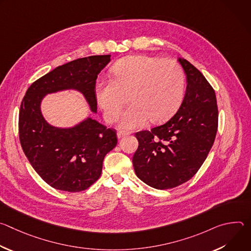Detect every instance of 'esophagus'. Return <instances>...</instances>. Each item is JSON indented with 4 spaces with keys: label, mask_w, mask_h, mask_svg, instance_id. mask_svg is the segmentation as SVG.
Returning <instances> with one entry per match:
<instances>
[{
    "label": "esophagus",
    "mask_w": 251,
    "mask_h": 251,
    "mask_svg": "<svg viewBox=\"0 0 251 251\" xmlns=\"http://www.w3.org/2000/svg\"><path fill=\"white\" fill-rule=\"evenodd\" d=\"M128 135H130V132H128V131H118V132H117V138H118V139L123 138V137L128 136Z\"/></svg>",
    "instance_id": "esophagus-1"
}]
</instances>
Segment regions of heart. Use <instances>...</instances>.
<instances>
[{
	"instance_id": "1",
	"label": "heart",
	"mask_w": 251,
	"mask_h": 251,
	"mask_svg": "<svg viewBox=\"0 0 251 251\" xmlns=\"http://www.w3.org/2000/svg\"><path fill=\"white\" fill-rule=\"evenodd\" d=\"M112 79L98 80L94 96L107 122L118 119L128 94V108L122 113L119 127L135 129L149 119H169L184 100L186 77L182 66L173 59L131 55L118 60L111 68Z\"/></svg>"
}]
</instances>
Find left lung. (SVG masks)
Listing matches in <instances>:
<instances>
[{
	"label": "left lung",
	"mask_w": 251,
	"mask_h": 251,
	"mask_svg": "<svg viewBox=\"0 0 251 251\" xmlns=\"http://www.w3.org/2000/svg\"><path fill=\"white\" fill-rule=\"evenodd\" d=\"M187 76L184 100L165 124L135 134L133 156L137 176L148 186L167 190L192 178L206 159L216 139L219 110L211 85L187 59L178 58Z\"/></svg>",
	"instance_id": "1"
}]
</instances>
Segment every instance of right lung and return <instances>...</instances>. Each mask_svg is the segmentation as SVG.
<instances>
[{"label":"right lung","instance_id":"add662e5","mask_svg":"<svg viewBox=\"0 0 251 251\" xmlns=\"http://www.w3.org/2000/svg\"><path fill=\"white\" fill-rule=\"evenodd\" d=\"M110 56L92 55L57 66L35 80L23 98L19 114L23 151L34 171L56 190L76 193L94 184L104 157L117 145V137L114 129L90 117L71 128L51 126L42 114V100L50 93L75 89L96 113L94 86Z\"/></svg>","mask_w":251,"mask_h":251}]
</instances>
